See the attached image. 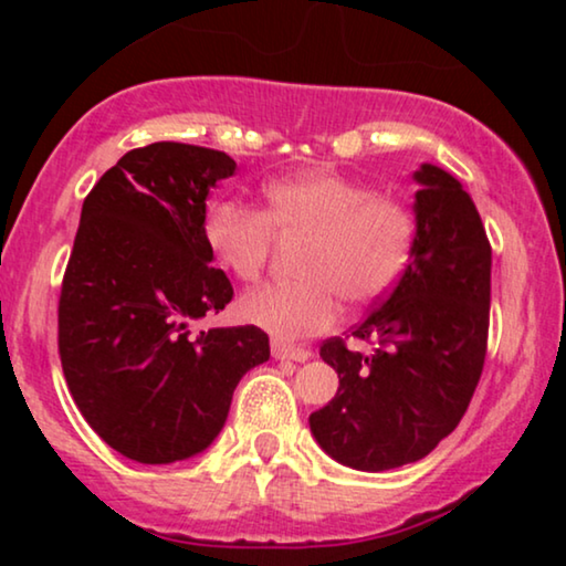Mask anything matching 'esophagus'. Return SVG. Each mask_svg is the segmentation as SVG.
Wrapping results in <instances>:
<instances>
[{"mask_svg": "<svg viewBox=\"0 0 566 566\" xmlns=\"http://www.w3.org/2000/svg\"><path fill=\"white\" fill-rule=\"evenodd\" d=\"M273 355L277 360H296V363H304L312 358V353H308L306 347L285 345V343H273Z\"/></svg>", "mask_w": 566, "mask_h": 566, "instance_id": "34e87169", "label": "esophagus"}]
</instances>
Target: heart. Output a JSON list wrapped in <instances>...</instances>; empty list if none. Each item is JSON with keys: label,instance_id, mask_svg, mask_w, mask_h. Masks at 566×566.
Returning a JSON list of instances; mask_svg holds the SVG:
<instances>
[{"label": "heart", "instance_id": "b5f03b06", "mask_svg": "<svg viewBox=\"0 0 566 566\" xmlns=\"http://www.w3.org/2000/svg\"><path fill=\"white\" fill-rule=\"evenodd\" d=\"M265 211L221 200L208 208L203 239L216 265L258 281L281 239H306L298 283H265L239 298L244 322L281 339L319 335L337 322L343 298L368 306L397 289L415 258V208L368 182L306 172L265 185Z\"/></svg>", "mask_w": 566, "mask_h": 566}]
</instances>
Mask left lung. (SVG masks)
I'll use <instances>...</instances> for the list:
<instances>
[{
	"mask_svg": "<svg viewBox=\"0 0 566 566\" xmlns=\"http://www.w3.org/2000/svg\"><path fill=\"white\" fill-rule=\"evenodd\" d=\"M415 258L389 296L353 327L370 350L324 339L337 397L308 417L324 451L358 471L415 463L451 436L482 378L492 247L482 216L446 169L422 165Z\"/></svg>",
	"mask_w": 566,
	"mask_h": 566,
	"instance_id": "1",
	"label": "left lung"
}]
</instances>
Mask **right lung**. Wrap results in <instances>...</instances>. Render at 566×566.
<instances>
[{"label": "right lung", "instance_id": "right-lung-1", "mask_svg": "<svg viewBox=\"0 0 566 566\" xmlns=\"http://www.w3.org/2000/svg\"><path fill=\"white\" fill-rule=\"evenodd\" d=\"M229 154L157 142L123 154L84 198L59 296V358L90 428L138 463L213 443L247 370L270 358L254 324L190 335L234 298L203 239Z\"/></svg>", "mask_w": 566, "mask_h": 566}]
</instances>
